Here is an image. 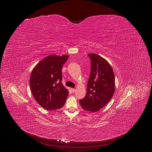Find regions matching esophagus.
<instances>
[{"label": "esophagus", "instance_id": "obj_1", "mask_svg": "<svg viewBox=\"0 0 152 152\" xmlns=\"http://www.w3.org/2000/svg\"><path fill=\"white\" fill-rule=\"evenodd\" d=\"M71 91H72L73 93H75V91H76V90H75V88H71Z\"/></svg>", "mask_w": 152, "mask_h": 152}]
</instances>
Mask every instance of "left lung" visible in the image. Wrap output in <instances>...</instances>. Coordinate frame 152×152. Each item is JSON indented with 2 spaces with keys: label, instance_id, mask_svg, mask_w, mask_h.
I'll use <instances>...</instances> for the list:
<instances>
[{
  "label": "left lung",
  "instance_id": "left-lung-1",
  "mask_svg": "<svg viewBox=\"0 0 152 152\" xmlns=\"http://www.w3.org/2000/svg\"><path fill=\"white\" fill-rule=\"evenodd\" d=\"M91 71L85 97L79 100L83 110L97 112L109 102L115 91L114 73L110 64L95 53L88 55Z\"/></svg>",
  "mask_w": 152,
  "mask_h": 152
}]
</instances>
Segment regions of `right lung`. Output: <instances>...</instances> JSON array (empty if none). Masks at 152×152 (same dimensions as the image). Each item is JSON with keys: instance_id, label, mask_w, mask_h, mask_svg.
Masks as SVG:
<instances>
[{"instance_id": "1", "label": "right lung", "mask_w": 152, "mask_h": 152, "mask_svg": "<svg viewBox=\"0 0 152 152\" xmlns=\"http://www.w3.org/2000/svg\"><path fill=\"white\" fill-rule=\"evenodd\" d=\"M69 56L50 55L38 62L32 71L29 85L32 95L47 110L61 108L69 91L62 83V68Z\"/></svg>"}]
</instances>
